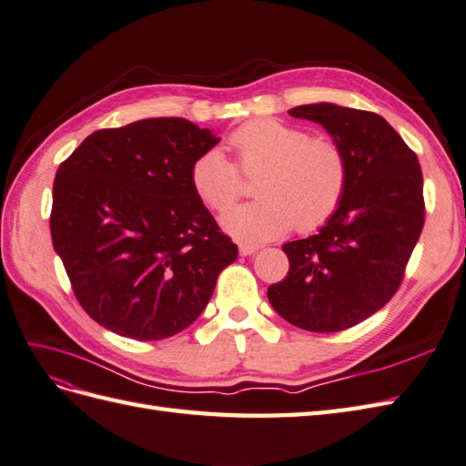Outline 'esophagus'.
<instances>
[{"mask_svg": "<svg viewBox=\"0 0 466 466\" xmlns=\"http://www.w3.org/2000/svg\"><path fill=\"white\" fill-rule=\"evenodd\" d=\"M238 248H240V254L242 256H254L261 246L259 244H252V242H240V244H238Z\"/></svg>", "mask_w": 466, "mask_h": 466, "instance_id": "34e87169", "label": "esophagus"}]
</instances>
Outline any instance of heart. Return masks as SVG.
Listing matches in <instances>:
<instances>
[{
  "label": "heart",
  "instance_id": "1",
  "mask_svg": "<svg viewBox=\"0 0 466 466\" xmlns=\"http://www.w3.org/2000/svg\"><path fill=\"white\" fill-rule=\"evenodd\" d=\"M234 163L218 149L190 165V187L210 210L222 212L242 193V177L256 178L259 197L224 214L222 224L240 240H269L297 226L311 232L339 210L349 187V157L340 143L311 137L307 129L254 119L228 137Z\"/></svg>",
  "mask_w": 466,
  "mask_h": 466
}]
</instances>
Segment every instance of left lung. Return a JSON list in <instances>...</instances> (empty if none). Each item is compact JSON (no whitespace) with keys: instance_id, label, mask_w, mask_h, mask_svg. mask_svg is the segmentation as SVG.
<instances>
[{"instance_id":"8db88e82","label":"left lung","mask_w":466,"mask_h":466,"mask_svg":"<svg viewBox=\"0 0 466 466\" xmlns=\"http://www.w3.org/2000/svg\"><path fill=\"white\" fill-rule=\"evenodd\" d=\"M323 126L349 157V187L323 228L288 242L289 271L268 288L271 307L311 332L347 330L384 307L405 276L425 222L417 155L384 117L337 104L291 108Z\"/></svg>"}]
</instances>
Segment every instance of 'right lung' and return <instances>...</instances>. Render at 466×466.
<instances>
[{
	"instance_id": "obj_1",
	"label": "right lung",
	"mask_w": 466,
	"mask_h": 466,
	"mask_svg": "<svg viewBox=\"0 0 466 466\" xmlns=\"http://www.w3.org/2000/svg\"><path fill=\"white\" fill-rule=\"evenodd\" d=\"M218 137L183 117L98 129L58 167L51 236L80 307L119 337L161 340L193 325L238 258L190 187Z\"/></svg>"
}]
</instances>
